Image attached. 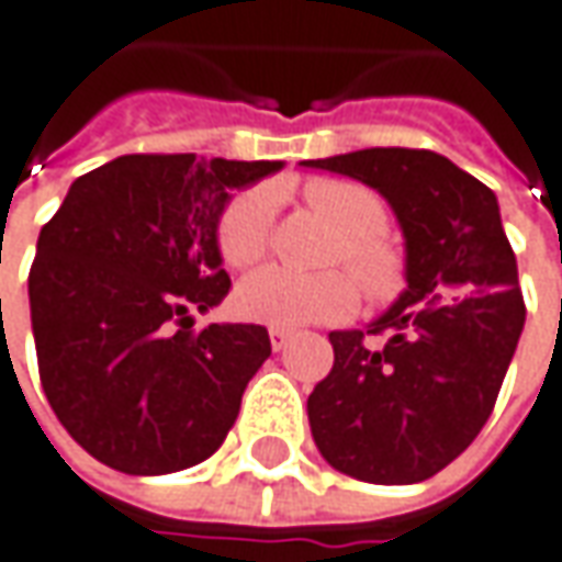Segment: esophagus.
Masks as SVG:
<instances>
[{
    "label": "esophagus",
    "mask_w": 562,
    "mask_h": 562,
    "mask_svg": "<svg viewBox=\"0 0 562 562\" xmlns=\"http://www.w3.org/2000/svg\"><path fill=\"white\" fill-rule=\"evenodd\" d=\"M289 339H292V329L270 327V346H273V352L285 349V346H289Z\"/></svg>",
    "instance_id": "34e87169"
}]
</instances>
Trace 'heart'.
Wrapping results in <instances>:
<instances>
[{
	"mask_svg": "<svg viewBox=\"0 0 562 562\" xmlns=\"http://www.w3.org/2000/svg\"><path fill=\"white\" fill-rule=\"evenodd\" d=\"M302 198L307 207L317 210L339 233L329 260L346 263L371 302L393 299L403 289L405 257L383 235L390 216L378 194L349 179H311L302 188ZM273 216L277 207L270 191L248 188L235 194L216 226V245L223 260L235 270L257 263L270 248ZM235 307L241 317L267 327L333 324L346 321L358 307V286L342 270L302 277L282 267H263L238 285Z\"/></svg>",
	"mask_w": 562,
	"mask_h": 562,
	"instance_id": "heart-1",
	"label": "heart"
}]
</instances>
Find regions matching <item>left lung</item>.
Listing matches in <instances>:
<instances>
[{
	"mask_svg": "<svg viewBox=\"0 0 562 562\" xmlns=\"http://www.w3.org/2000/svg\"><path fill=\"white\" fill-rule=\"evenodd\" d=\"M302 166L378 188L405 235V292L368 329H336L307 396L321 456L371 484L447 469L491 418L522 336L516 255L487 184L434 150L371 147Z\"/></svg>",
	"mask_w": 562,
	"mask_h": 562,
	"instance_id": "left-lung-1",
	"label": "left lung"
}]
</instances>
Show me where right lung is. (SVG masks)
Masks as SVG:
<instances>
[{
    "mask_svg": "<svg viewBox=\"0 0 562 562\" xmlns=\"http://www.w3.org/2000/svg\"><path fill=\"white\" fill-rule=\"evenodd\" d=\"M273 159L128 154L75 179L27 277L43 393L93 459L182 472L220 450L270 358L267 327H194L229 295L216 223Z\"/></svg>",
    "mask_w": 562,
    "mask_h": 562,
    "instance_id": "1",
    "label": "right lung"
}]
</instances>
